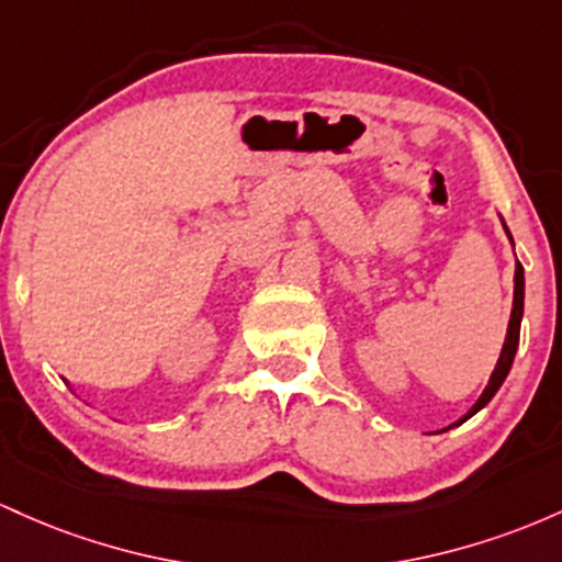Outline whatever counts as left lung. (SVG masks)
<instances>
[{
	"instance_id": "1",
	"label": "left lung",
	"mask_w": 562,
	"mask_h": 562,
	"mask_svg": "<svg viewBox=\"0 0 562 562\" xmlns=\"http://www.w3.org/2000/svg\"><path fill=\"white\" fill-rule=\"evenodd\" d=\"M507 231V228H504ZM507 236H509V231H507ZM509 241H513V236H509ZM522 289H526V281H522V265L518 262V268H515V300H513V315H509V326H507V339H504V348H502V356H499V361H496V369H494V374H491V380H488V384H485V390H483V395L481 398L475 401V406L470 408L468 412V417L464 419H470L472 414L475 412H481V408L485 406V403H488L491 398H494L496 395V390L502 387V382H504V376L509 374V369H513V361H515V352H518V342H520V318H522ZM464 419H459V422H464ZM457 422V425H459Z\"/></svg>"
}]
</instances>
